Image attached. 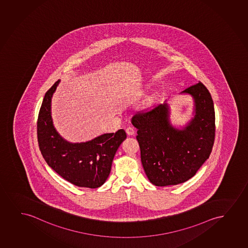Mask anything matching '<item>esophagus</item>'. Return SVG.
Returning <instances> with one entry per match:
<instances>
[{"mask_svg":"<svg viewBox=\"0 0 248 248\" xmlns=\"http://www.w3.org/2000/svg\"><path fill=\"white\" fill-rule=\"evenodd\" d=\"M126 133L128 134V135H134L135 134V129L133 127H128L126 129Z\"/></svg>","mask_w":248,"mask_h":248,"instance_id":"34e87169","label":"esophagus"}]
</instances>
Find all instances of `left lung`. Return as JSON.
Instances as JSON below:
<instances>
[{"instance_id": "8db88e82", "label": "left lung", "mask_w": 248, "mask_h": 248, "mask_svg": "<svg viewBox=\"0 0 248 248\" xmlns=\"http://www.w3.org/2000/svg\"><path fill=\"white\" fill-rule=\"evenodd\" d=\"M181 93L194 102V116L182 129L170 122L167 103L134 115L136 139L145 174L151 184L164 186L183 184L196 174L209 157L216 136L212 97L202 82Z\"/></svg>"}]
</instances>
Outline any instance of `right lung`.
<instances>
[{
    "instance_id": "add662e5",
    "label": "right lung",
    "mask_w": 248,
    "mask_h": 248,
    "mask_svg": "<svg viewBox=\"0 0 248 248\" xmlns=\"http://www.w3.org/2000/svg\"><path fill=\"white\" fill-rule=\"evenodd\" d=\"M60 80L45 93L39 110L37 134L43 157L55 172L76 186L97 188L109 176L116 151L126 139L124 129L103 134L87 142L71 143L53 124L51 99Z\"/></svg>"
}]
</instances>
